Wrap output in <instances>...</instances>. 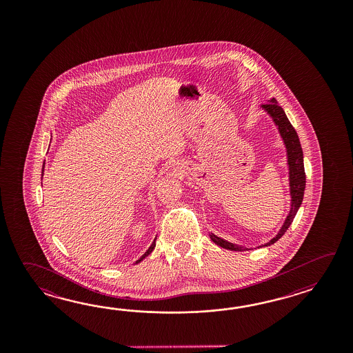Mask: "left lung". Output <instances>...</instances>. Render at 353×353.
Instances as JSON below:
<instances>
[{
    "instance_id": "1",
    "label": "left lung",
    "mask_w": 353,
    "mask_h": 353,
    "mask_svg": "<svg viewBox=\"0 0 353 353\" xmlns=\"http://www.w3.org/2000/svg\"><path fill=\"white\" fill-rule=\"evenodd\" d=\"M261 110L269 114L275 128H278L279 135L283 140L284 148L286 152V166H288V180H289V195H290V210L286 214L284 223L280 227L279 232L271 239L269 242L260 245L257 248H246L239 243H233L230 241L225 240L219 237L214 233L208 232L210 240L213 241L216 245L225 250L231 251H246V250H254V248H266L275 243L276 241L281 239V236L288 231V228L292 225L294 218L296 216L299 210L303 196H304V190H305V172H304V157H303V150L300 145L299 137L295 131V128L292 126L290 121L286 117V113L284 110L279 105L278 101L275 98L269 99L265 105H261Z\"/></svg>"
}]
</instances>
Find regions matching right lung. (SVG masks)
Returning a JSON list of instances; mask_svg holds the SVG:
<instances>
[{"mask_svg":"<svg viewBox=\"0 0 353 353\" xmlns=\"http://www.w3.org/2000/svg\"><path fill=\"white\" fill-rule=\"evenodd\" d=\"M44 166H46V161H44V165H43V172H41V176L44 175ZM155 245H157V237H155V239H154V241H152V243H151L150 248L146 250V252H145V254H143V255L141 256L140 259H137V260H136L135 263H141V261H143V259H145L146 256L150 255L151 252H152V250L155 248Z\"/></svg>","mask_w":353,"mask_h":353,"instance_id":"1","label":"right lung"}]
</instances>
